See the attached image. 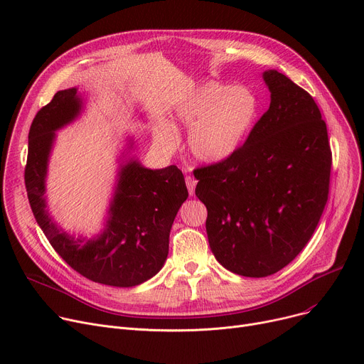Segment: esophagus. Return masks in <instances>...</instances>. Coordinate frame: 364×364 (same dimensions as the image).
<instances>
[{
  "instance_id": "esophagus-1",
  "label": "esophagus",
  "mask_w": 364,
  "mask_h": 364,
  "mask_svg": "<svg viewBox=\"0 0 364 364\" xmlns=\"http://www.w3.org/2000/svg\"><path fill=\"white\" fill-rule=\"evenodd\" d=\"M186 184H187V188H188V193H190V196H193V195H195L196 184H198L196 178H195V177H190V176H187V177H186Z\"/></svg>"
}]
</instances>
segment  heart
Masks as SVG:
<instances>
[{
	"mask_svg": "<svg viewBox=\"0 0 364 364\" xmlns=\"http://www.w3.org/2000/svg\"><path fill=\"white\" fill-rule=\"evenodd\" d=\"M259 103L245 85L206 82L176 106L174 118L188 128L187 147L198 162L217 164L232 156L252 128ZM155 141L164 150L176 149L177 129L168 122L155 128Z\"/></svg>",
	"mask_w": 364,
	"mask_h": 364,
	"instance_id": "heart-1",
	"label": "heart"
}]
</instances>
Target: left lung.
<instances>
[{
    "label": "left lung",
    "instance_id": "1",
    "mask_svg": "<svg viewBox=\"0 0 364 364\" xmlns=\"http://www.w3.org/2000/svg\"><path fill=\"white\" fill-rule=\"evenodd\" d=\"M270 107L227 159L195 169L217 261L239 276L267 277L311 239L329 195L332 151L311 95L288 76L262 73Z\"/></svg>",
    "mask_w": 364,
    "mask_h": 364
}]
</instances>
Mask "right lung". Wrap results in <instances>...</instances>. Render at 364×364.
Returning a JSON list of instances; mask_svg holds the SVG:
<instances>
[{
	"label": "right lung",
	"mask_w": 364,
	"mask_h": 364,
	"mask_svg": "<svg viewBox=\"0 0 364 364\" xmlns=\"http://www.w3.org/2000/svg\"><path fill=\"white\" fill-rule=\"evenodd\" d=\"M81 110L78 90L68 88L57 91L36 113L29 129L25 168L28 199L54 251L75 272L102 284L131 288L164 267L171 227L188 192L176 165L149 169L139 159L128 158L121 164L103 230L92 239L66 233L47 211L46 177L55 131L73 122Z\"/></svg>",
	"instance_id": "right-lung-1"
}]
</instances>
